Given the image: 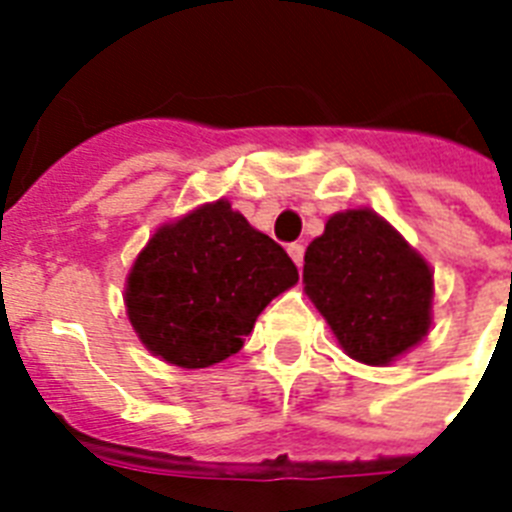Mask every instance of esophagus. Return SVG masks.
<instances>
[{
    "instance_id": "34e87169",
    "label": "esophagus",
    "mask_w": 512,
    "mask_h": 512,
    "mask_svg": "<svg viewBox=\"0 0 512 512\" xmlns=\"http://www.w3.org/2000/svg\"><path fill=\"white\" fill-rule=\"evenodd\" d=\"M289 257H292V260H295L297 265H303V257H305V247L303 244H289Z\"/></svg>"
}]
</instances>
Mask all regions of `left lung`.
<instances>
[{
    "instance_id": "left-lung-1",
    "label": "left lung",
    "mask_w": 512,
    "mask_h": 512,
    "mask_svg": "<svg viewBox=\"0 0 512 512\" xmlns=\"http://www.w3.org/2000/svg\"><path fill=\"white\" fill-rule=\"evenodd\" d=\"M303 281L356 361L388 364L428 335L433 273L372 209L329 217L305 252Z\"/></svg>"
}]
</instances>
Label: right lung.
<instances>
[{"instance_id": "right-lung-1", "label": "right lung", "mask_w": 512, "mask_h": 512, "mask_svg": "<svg viewBox=\"0 0 512 512\" xmlns=\"http://www.w3.org/2000/svg\"><path fill=\"white\" fill-rule=\"evenodd\" d=\"M292 284L297 265L284 247L220 199L154 233L124 300L148 350L204 369L239 353L260 311Z\"/></svg>"}]
</instances>
